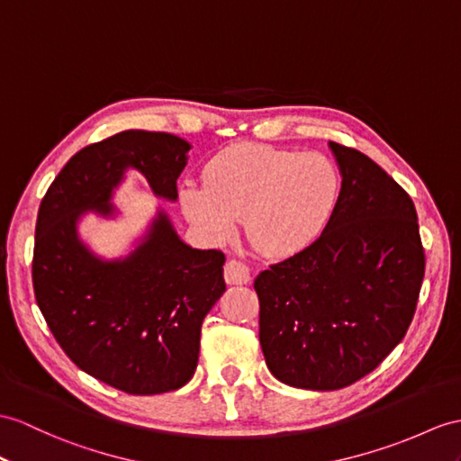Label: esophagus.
Listing matches in <instances>:
<instances>
[{
    "mask_svg": "<svg viewBox=\"0 0 461 461\" xmlns=\"http://www.w3.org/2000/svg\"><path fill=\"white\" fill-rule=\"evenodd\" d=\"M250 279V269L239 260H229L224 264V282L229 285H244Z\"/></svg>",
    "mask_w": 461,
    "mask_h": 461,
    "instance_id": "obj_1",
    "label": "esophagus"
}]
</instances>
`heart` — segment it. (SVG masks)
<instances>
[{
	"label": "heart",
	"mask_w": 461,
	"mask_h": 461,
	"mask_svg": "<svg viewBox=\"0 0 461 461\" xmlns=\"http://www.w3.org/2000/svg\"><path fill=\"white\" fill-rule=\"evenodd\" d=\"M340 195V176L321 154L264 144H240L207 167L205 184L182 187L185 217L212 240H227L244 219L258 252L294 256L329 227Z\"/></svg>",
	"instance_id": "1"
}]
</instances>
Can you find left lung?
<instances>
[{
  "mask_svg": "<svg viewBox=\"0 0 461 461\" xmlns=\"http://www.w3.org/2000/svg\"><path fill=\"white\" fill-rule=\"evenodd\" d=\"M329 146L342 176L329 227L254 279L267 369L312 391L352 385L385 360L409 330L424 277L409 194L366 154Z\"/></svg>",
  "mask_w": 461,
  "mask_h": 461,
  "instance_id": "obj_1",
  "label": "left lung"
}]
</instances>
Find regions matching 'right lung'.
I'll list each match as a JSON object with an SVG mask.
<instances>
[{"label":"right lung","mask_w":461,"mask_h":461,"mask_svg":"<svg viewBox=\"0 0 461 461\" xmlns=\"http://www.w3.org/2000/svg\"><path fill=\"white\" fill-rule=\"evenodd\" d=\"M192 144L170 132L122 131L74 154L37 217L32 287L56 342L86 374L131 395L184 387L199 360L201 324L224 294L221 250H197L158 209L144 237L105 260L80 239L86 212L119 215L113 194L129 170L164 201Z\"/></svg>","instance_id":"obj_1"}]
</instances>
